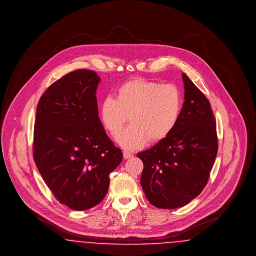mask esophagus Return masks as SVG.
Returning <instances> with one entry per match:
<instances>
[{
	"label": "esophagus",
	"instance_id": "esophagus-1",
	"mask_svg": "<svg viewBox=\"0 0 256 256\" xmlns=\"http://www.w3.org/2000/svg\"><path fill=\"white\" fill-rule=\"evenodd\" d=\"M122 156H124V159H128L132 158L134 156H132L130 152H126V150H124V152H122Z\"/></svg>",
	"mask_w": 256,
	"mask_h": 256
}]
</instances>
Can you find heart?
Instances as JSON below:
<instances>
[{
  "mask_svg": "<svg viewBox=\"0 0 256 256\" xmlns=\"http://www.w3.org/2000/svg\"><path fill=\"white\" fill-rule=\"evenodd\" d=\"M182 108V94L176 86L134 78L118 88L116 98L102 100L100 116L113 136L121 132L130 116L132 124L117 141L128 150H136L148 140L156 142L167 137L178 122Z\"/></svg>",
  "mask_w": 256,
  "mask_h": 256,
  "instance_id": "b5f03b06",
  "label": "heart"
}]
</instances>
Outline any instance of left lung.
I'll use <instances>...</instances> for the list:
<instances>
[{"label": "left lung", "mask_w": 256, "mask_h": 256, "mask_svg": "<svg viewBox=\"0 0 256 256\" xmlns=\"http://www.w3.org/2000/svg\"><path fill=\"white\" fill-rule=\"evenodd\" d=\"M184 102L178 122L167 137L137 154L144 169L140 178L154 206H184L200 194L218 152L216 121L207 98L182 74Z\"/></svg>", "instance_id": "left-lung-1"}]
</instances>
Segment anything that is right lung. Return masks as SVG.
<instances>
[{"mask_svg":"<svg viewBox=\"0 0 256 256\" xmlns=\"http://www.w3.org/2000/svg\"><path fill=\"white\" fill-rule=\"evenodd\" d=\"M100 78L80 69L63 76L41 96L34 132V158L56 198L78 211L97 206L121 163L98 118Z\"/></svg>","mask_w":256,"mask_h":256,"instance_id":"right-lung-1","label":"right lung"}]
</instances>
